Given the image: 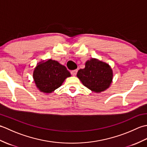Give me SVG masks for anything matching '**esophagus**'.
<instances>
[{"mask_svg": "<svg viewBox=\"0 0 147 147\" xmlns=\"http://www.w3.org/2000/svg\"><path fill=\"white\" fill-rule=\"evenodd\" d=\"M77 72H78V70L77 69H74V70H73L71 71V73L73 76H76V74H77Z\"/></svg>", "mask_w": 147, "mask_h": 147, "instance_id": "34e87169", "label": "esophagus"}]
</instances>
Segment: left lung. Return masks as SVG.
I'll return each mask as SVG.
<instances>
[{"label": "left lung", "mask_w": 147, "mask_h": 147, "mask_svg": "<svg viewBox=\"0 0 147 147\" xmlns=\"http://www.w3.org/2000/svg\"><path fill=\"white\" fill-rule=\"evenodd\" d=\"M77 77L86 88L100 93L110 86L113 73L108 64L92 58L86 62L85 68L78 71Z\"/></svg>", "instance_id": "1"}]
</instances>
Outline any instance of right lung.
<instances>
[{
  "label": "right lung",
  "mask_w": 147,
  "mask_h": 147,
  "mask_svg": "<svg viewBox=\"0 0 147 147\" xmlns=\"http://www.w3.org/2000/svg\"><path fill=\"white\" fill-rule=\"evenodd\" d=\"M70 76L69 71L64 65L52 59L39 62L33 73L36 87L40 92L46 93L54 92Z\"/></svg>",
  "instance_id": "right-lung-1"
}]
</instances>
